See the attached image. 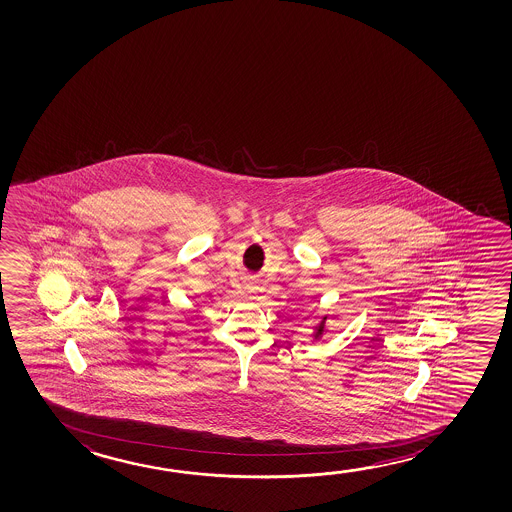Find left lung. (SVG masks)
<instances>
[{
	"label": "left lung",
	"instance_id": "1",
	"mask_svg": "<svg viewBox=\"0 0 512 512\" xmlns=\"http://www.w3.org/2000/svg\"><path fill=\"white\" fill-rule=\"evenodd\" d=\"M327 321L328 316L325 314V316H321V320L316 323L313 327V334H311V337H313L314 341H321L323 339V336L327 334L328 327H327Z\"/></svg>",
	"mask_w": 512,
	"mask_h": 512
}]
</instances>
